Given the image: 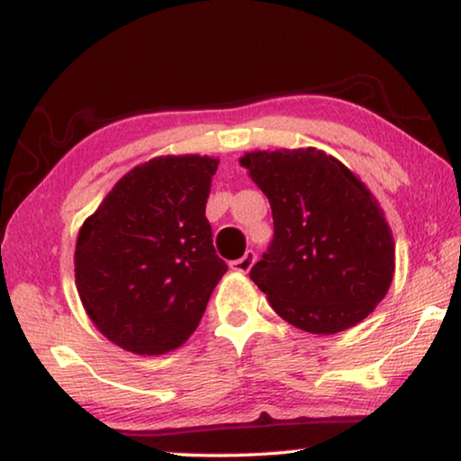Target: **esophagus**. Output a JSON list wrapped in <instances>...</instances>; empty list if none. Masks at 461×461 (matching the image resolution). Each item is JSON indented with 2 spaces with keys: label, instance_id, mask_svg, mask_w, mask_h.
<instances>
[{
  "label": "esophagus",
  "instance_id": "1",
  "mask_svg": "<svg viewBox=\"0 0 461 461\" xmlns=\"http://www.w3.org/2000/svg\"><path fill=\"white\" fill-rule=\"evenodd\" d=\"M254 260H256V254L252 252V249H248V252L241 256L240 260L230 262V268L233 272H240V275H246V272H249V268L254 267Z\"/></svg>",
  "mask_w": 461,
  "mask_h": 461
}]
</instances>
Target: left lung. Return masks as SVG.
I'll list each match as a JSON object with an SVG mask.
<instances>
[{"label":"left lung","mask_w":461,"mask_h":461,"mask_svg":"<svg viewBox=\"0 0 461 461\" xmlns=\"http://www.w3.org/2000/svg\"><path fill=\"white\" fill-rule=\"evenodd\" d=\"M240 165L272 207L275 240L249 270L270 307L317 335L364 321L394 276L393 230L368 186L311 146L246 152Z\"/></svg>","instance_id":"8db88e82"}]
</instances>
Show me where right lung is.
I'll use <instances>...</instances> for the list:
<instances>
[{
  "instance_id": "right-lung-1",
  "label": "right lung",
  "mask_w": 461,
  "mask_h": 461,
  "mask_svg": "<svg viewBox=\"0 0 461 461\" xmlns=\"http://www.w3.org/2000/svg\"><path fill=\"white\" fill-rule=\"evenodd\" d=\"M217 165L213 156H156L123 175L81 225L77 291L93 325L126 352L181 348L228 270L205 217Z\"/></svg>"
}]
</instances>
